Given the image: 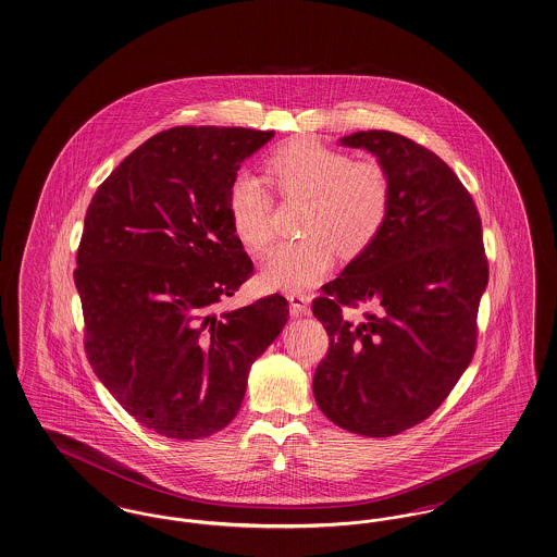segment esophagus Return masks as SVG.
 Wrapping results in <instances>:
<instances>
[{
	"label": "esophagus",
	"mask_w": 557,
	"mask_h": 557,
	"mask_svg": "<svg viewBox=\"0 0 557 557\" xmlns=\"http://www.w3.org/2000/svg\"><path fill=\"white\" fill-rule=\"evenodd\" d=\"M289 312L294 317H307L311 312V300L305 294H289Z\"/></svg>",
	"instance_id": "34e87169"
}]
</instances>
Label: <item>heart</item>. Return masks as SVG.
<instances>
[{"label": "heart", "mask_w": 557, "mask_h": 557, "mask_svg": "<svg viewBox=\"0 0 557 557\" xmlns=\"http://www.w3.org/2000/svg\"><path fill=\"white\" fill-rule=\"evenodd\" d=\"M265 182L284 199L305 200L302 240L275 248L261 280L271 289L307 292L334 268L335 252L357 257L375 243L392 207V184L377 161L352 157L311 138H294L265 159ZM227 215L238 240L263 252L271 245V197L255 176L234 180Z\"/></svg>", "instance_id": "1"}]
</instances>
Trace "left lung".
Here are the masks:
<instances>
[{
    "mask_svg": "<svg viewBox=\"0 0 557 557\" xmlns=\"http://www.w3.org/2000/svg\"><path fill=\"white\" fill-rule=\"evenodd\" d=\"M339 145L377 157L392 207L375 243L312 302L332 339L312 394L337 426L392 437L431 417L472 360L490 282L483 230L467 188L433 151L387 131ZM357 304L374 311L355 324L341 309Z\"/></svg>",
    "mask_w": 557,
    "mask_h": 557,
    "instance_id": "8db88e82",
    "label": "left lung"
}]
</instances>
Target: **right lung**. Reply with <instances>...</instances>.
<instances>
[{
    "instance_id": "obj_1",
    "label": "right lung",
    "mask_w": 557,
    "mask_h": 557,
    "mask_svg": "<svg viewBox=\"0 0 557 557\" xmlns=\"http://www.w3.org/2000/svg\"><path fill=\"white\" fill-rule=\"evenodd\" d=\"M273 131L178 126L126 157L90 200L74 284L90 367L136 421L190 442L238 414L250 364L288 323L280 294L218 312L252 273L227 190Z\"/></svg>"
}]
</instances>
